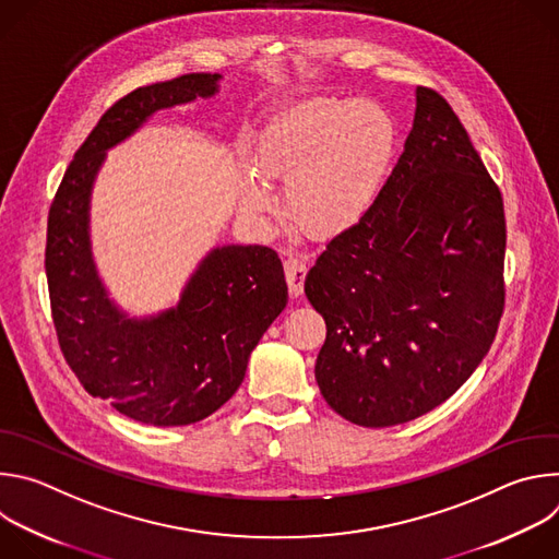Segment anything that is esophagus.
Masks as SVG:
<instances>
[{
    "mask_svg": "<svg viewBox=\"0 0 559 559\" xmlns=\"http://www.w3.org/2000/svg\"><path fill=\"white\" fill-rule=\"evenodd\" d=\"M285 278H287V287L292 292V296H298L302 292V283L307 276V259L302 254L289 252L285 257Z\"/></svg>",
    "mask_w": 559,
    "mask_h": 559,
    "instance_id": "1",
    "label": "esophagus"
}]
</instances>
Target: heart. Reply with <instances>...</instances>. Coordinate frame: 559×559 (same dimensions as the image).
Masks as SVG:
<instances>
[{
	"label": "heart",
	"instance_id": "heart-1",
	"mask_svg": "<svg viewBox=\"0 0 559 559\" xmlns=\"http://www.w3.org/2000/svg\"><path fill=\"white\" fill-rule=\"evenodd\" d=\"M395 150V123L371 99L311 97L281 112L259 145V166L285 179L292 216L309 231L334 236L373 205ZM248 214L265 218L276 197L263 177H248Z\"/></svg>",
	"mask_w": 559,
	"mask_h": 559
}]
</instances>
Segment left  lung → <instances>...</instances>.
Instances as JSON below:
<instances>
[{"label": "left lung", "instance_id": "left-lung-1", "mask_svg": "<svg viewBox=\"0 0 559 559\" xmlns=\"http://www.w3.org/2000/svg\"><path fill=\"white\" fill-rule=\"evenodd\" d=\"M502 192L447 99L418 86L414 128L360 223L305 278L328 325L316 382L360 427L409 423L487 356L504 311Z\"/></svg>", "mask_w": 559, "mask_h": 559}]
</instances>
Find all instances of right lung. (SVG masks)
Listing matches in <instances>:
<instances>
[{
    "mask_svg": "<svg viewBox=\"0 0 559 559\" xmlns=\"http://www.w3.org/2000/svg\"><path fill=\"white\" fill-rule=\"evenodd\" d=\"M218 79L181 74L115 102L74 152L48 212L46 278L61 354L91 395L154 427L192 425L223 407L287 305L283 263L265 246L212 250L179 305L143 321L115 307L93 263L88 205L106 150L156 110L212 97Z\"/></svg>",
    "mask_w": 559,
    "mask_h": 559,
    "instance_id": "right-lung-1",
    "label": "right lung"
}]
</instances>
